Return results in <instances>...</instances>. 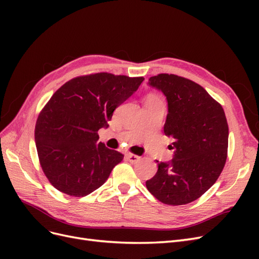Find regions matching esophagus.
<instances>
[{"label":"esophagus","mask_w":259,"mask_h":259,"mask_svg":"<svg viewBox=\"0 0 259 259\" xmlns=\"http://www.w3.org/2000/svg\"><path fill=\"white\" fill-rule=\"evenodd\" d=\"M126 158L131 163H137L138 161H140V156L135 155V154H132V153H127L126 154Z\"/></svg>","instance_id":"obj_1"}]
</instances>
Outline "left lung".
Wrapping results in <instances>:
<instances>
[{
    "instance_id": "8db88e82",
    "label": "left lung",
    "mask_w": 259,
    "mask_h": 259,
    "mask_svg": "<svg viewBox=\"0 0 259 259\" xmlns=\"http://www.w3.org/2000/svg\"><path fill=\"white\" fill-rule=\"evenodd\" d=\"M148 84L166 97L168 113L164 134L174 138L173 159L159 162L156 174L146 182L150 193L167 205L199 199L215 184L227 160L228 123L221 104L195 82L161 73Z\"/></svg>"
}]
</instances>
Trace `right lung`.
<instances>
[{
  "label": "right lung",
  "instance_id": "right-lung-1",
  "mask_svg": "<svg viewBox=\"0 0 259 259\" xmlns=\"http://www.w3.org/2000/svg\"><path fill=\"white\" fill-rule=\"evenodd\" d=\"M144 80L100 72L55 92L38 114L34 138L41 167L57 190L85 197L105 184L124 155L99 143L97 132Z\"/></svg>",
  "mask_w": 259,
  "mask_h": 259
}]
</instances>
